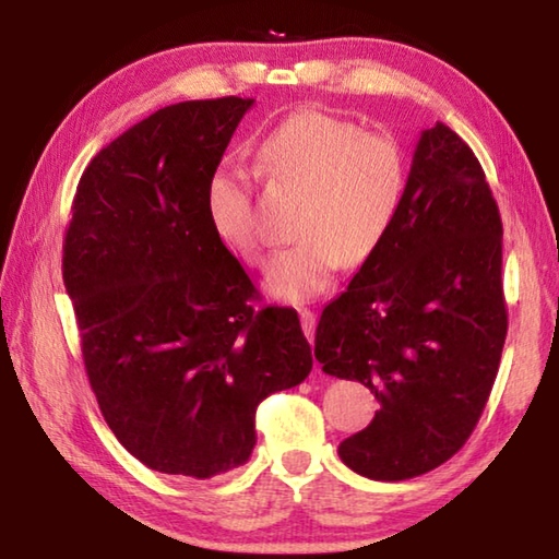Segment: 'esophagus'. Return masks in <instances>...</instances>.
I'll use <instances>...</instances> for the list:
<instances>
[{"label":"esophagus","instance_id":"esophagus-1","mask_svg":"<svg viewBox=\"0 0 559 559\" xmlns=\"http://www.w3.org/2000/svg\"><path fill=\"white\" fill-rule=\"evenodd\" d=\"M298 316H300V325H302V333H306V337L310 340V343H313V337H316V313H310V310H306V308H302Z\"/></svg>","mask_w":559,"mask_h":559}]
</instances>
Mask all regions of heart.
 <instances>
[{"label": "heart", "mask_w": 559, "mask_h": 559, "mask_svg": "<svg viewBox=\"0 0 559 559\" xmlns=\"http://www.w3.org/2000/svg\"><path fill=\"white\" fill-rule=\"evenodd\" d=\"M261 159L271 175L308 189L300 241L278 253L266 278L273 298L320 296L343 263L362 266L390 239L409 182L406 155L392 135L365 132L323 110H300L269 132ZM206 206L222 241L261 266L266 241L249 179L234 169L216 173Z\"/></svg>", "instance_id": "obj_1"}]
</instances>
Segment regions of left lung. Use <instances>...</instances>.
<instances>
[{
	"label": "left lung",
	"mask_w": 559,
	"mask_h": 559,
	"mask_svg": "<svg viewBox=\"0 0 559 559\" xmlns=\"http://www.w3.org/2000/svg\"><path fill=\"white\" fill-rule=\"evenodd\" d=\"M503 224L484 167L437 122L416 143L390 239L328 302L323 372L380 402L340 459L372 480H406L456 453L484 414L508 333Z\"/></svg>",
	"instance_id": "1"
}]
</instances>
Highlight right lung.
I'll return each instance as SVG.
<instances>
[{
  "label": "right lung",
  "instance_id": "obj_1",
  "mask_svg": "<svg viewBox=\"0 0 559 559\" xmlns=\"http://www.w3.org/2000/svg\"><path fill=\"white\" fill-rule=\"evenodd\" d=\"M251 98L159 108L91 159L63 239L103 419L147 468L197 480L249 461L257 406L313 370L293 308L259 298L206 194Z\"/></svg>",
  "mask_w": 559,
  "mask_h": 559
}]
</instances>
